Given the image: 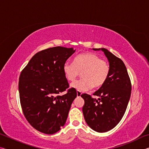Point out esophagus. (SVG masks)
Listing matches in <instances>:
<instances>
[{
  "mask_svg": "<svg viewBox=\"0 0 149 149\" xmlns=\"http://www.w3.org/2000/svg\"><path fill=\"white\" fill-rule=\"evenodd\" d=\"M82 93H81L80 91H77V97H80Z\"/></svg>",
  "mask_w": 149,
  "mask_h": 149,
  "instance_id": "1",
  "label": "esophagus"
}]
</instances>
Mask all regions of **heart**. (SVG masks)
<instances>
[{"label":"heart","instance_id":"obj_1","mask_svg":"<svg viewBox=\"0 0 149 149\" xmlns=\"http://www.w3.org/2000/svg\"><path fill=\"white\" fill-rule=\"evenodd\" d=\"M65 78L74 81L81 72L82 78L71 84V87L81 92L87 91L93 87L99 88L107 81L110 66L97 54L85 52L75 56L73 63L66 62L63 65Z\"/></svg>","mask_w":149,"mask_h":149}]
</instances>
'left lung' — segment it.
<instances>
[{
  "label": "left lung",
  "mask_w": 149,
  "mask_h": 149,
  "mask_svg": "<svg viewBox=\"0 0 149 149\" xmlns=\"http://www.w3.org/2000/svg\"><path fill=\"white\" fill-rule=\"evenodd\" d=\"M101 50L109 62L110 73L104 85L93 95L82 94L85 104L82 110L87 125L95 132H107L117 125L125 114L132 91V84L124 63L107 49Z\"/></svg>",
  "instance_id": "left-lung-1"
}]
</instances>
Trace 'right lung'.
I'll return each instance as SVG.
<instances>
[{
	"mask_svg": "<svg viewBox=\"0 0 149 149\" xmlns=\"http://www.w3.org/2000/svg\"><path fill=\"white\" fill-rule=\"evenodd\" d=\"M73 48L56 47L35 54L19 78L20 103L25 117L35 130L54 134L66 122L69 110L77 97L69 87L63 65L74 53Z\"/></svg>",
	"mask_w": 149,
	"mask_h": 149,
	"instance_id": "1",
	"label": "right lung"
}]
</instances>
